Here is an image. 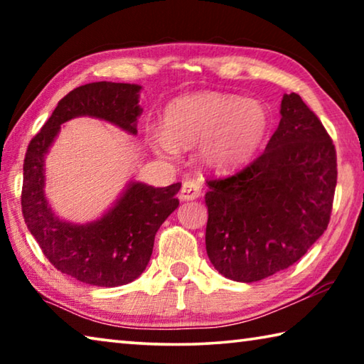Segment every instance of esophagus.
<instances>
[{
	"label": "esophagus",
	"mask_w": 364,
	"mask_h": 364,
	"mask_svg": "<svg viewBox=\"0 0 364 364\" xmlns=\"http://www.w3.org/2000/svg\"><path fill=\"white\" fill-rule=\"evenodd\" d=\"M200 191H202V186H200L199 181L188 180V181L183 183L181 191H180V197L183 200H193V199H197V197L200 196Z\"/></svg>",
	"instance_id": "34e87169"
}]
</instances>
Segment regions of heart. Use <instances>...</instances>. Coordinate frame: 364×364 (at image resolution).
<instances>
[{
	"instance_id": "obj_1",
	"label": "heart",
	"mask_w": 364,
	"mask_h": 364,
	"mask_svg": "<svg viewBox=\"0 0 364 364\" xmlns=\"http://www.w3.org/2000/svg\"><path fill=\"white\" fill-rule=\"evenodd\" d=\"M268 130L269 114L260 101L207 91L171 101L164 112V132L152 133V146L171 154L175 146L199 143L202 165L221 173L250 160Z\"/></svg>"
}]
</instances>
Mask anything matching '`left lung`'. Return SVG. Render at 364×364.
Returning a JSON list of instances; mask_svg holds the SVG:
<instances>
[{
	"label": "left lung",
	"instance_id": "8db88e82",
	"mask_svg": "<svg viewBox=\"0 0 364 364\" xmlns=\"http://www.w3.org/2000/svg\"><path fill=\"white\" fill-rule=\"evenodd\" d=\"M207 184L208 258L228 279L260 281L300 260L328 228L336 147L301 97L284 95L278 130L262 156Z\"/></svg>",
	"mask_w": 364,
	"mask_h": 364
}]
</instances>
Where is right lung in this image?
Listing matches in <instances>:
<instances>
[{
    "instance_id": "add662e5",
    "label": "right lung",
    "mask_w": 364,
    "mask_h": 364,
    "mask_svg": "<svg viewBox=\"0 0 364 364\" xmlns=\"http://www.w3.org/2000/svg\"><path fill=\"white\" fill-rule=\"evenodd\" d=\"M139 85L95 82L72 90L35 134L23 160L22 213L54 268L91 286L115 287L138 278L151 260L154 237L180 205L181 183L154 188L130 183L102 218L86 225L59 220L45 197V156L60 125L73 117H97L136 134Z\"/></svg>"
}]
</instances>
